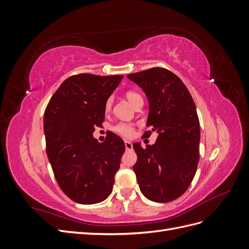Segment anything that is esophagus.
<instances>
[{
	"label": "esophagus",
	"instance_id": "obj_1",
	"mask_svg": "<svg viewBox=\"0 0 249 249\" xmlns=\"http://www.w3.org/2000/svg\"><path fill=\"white\" fill-rule=\"evenodd\" d=\"M124 146H125V149H126V150H130V149H132V147H133L132 142L125 140V141H124Z\"/></svg>",
	"mask_w": 249,
	"mask_h": 249
}]
</instances>
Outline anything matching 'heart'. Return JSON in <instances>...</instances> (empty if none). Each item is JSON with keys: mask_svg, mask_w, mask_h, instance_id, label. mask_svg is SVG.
<instances>
[{"mask_svg": "<svg viewBox=\"0 0 249 249\" xmlns=\"http://www.w3.org/2000/svg\"><path fill=\"white\" fill-rule=\"evenodd\" d=\"M125 97L127 99V101L133 105V106L134 104H136V102L142 100L141 95L136 91H127L125 93ZM111 106H112V99L110 97V99L107 100L106 105H105V109H106V111H109L111 109ZM113 131L116 132L119 135H122L124 137H132L135 132V127H134V124L129 123H119L113 126Z\"/></svg>", "mask_w": 249, "mask_h": 249, "instance_id": "b5f03b06", "label": "heart"}]
</instances>
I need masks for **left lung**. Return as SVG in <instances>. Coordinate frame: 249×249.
I'll return each mask as SVG.
<instances>
[{"label": "left lung", "instance_id": "8db88e82", "mask_svg": "<svg viewBox=\"0 0 249 249\" xmlns=\"http://www.w3.org/2000/svg\"><path fill=\"white\" fill-rule=\"evenodd\" d=\"M148 100L146 131L157 132L153 145L133 144L137 162L133 166L140 191L156 202H169L183 195L196 172L200 130L196 107L184 83L162 67L127 74Z\"/></svg>", "mask_w": 249, "mask_h": 249}]
</instances>
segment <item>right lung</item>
Returning <instances> with one entry per match:
<instances>
[{"label":"right lung","instance_id":"right-lung-1","mask_svg":"<svg viewBox=\"0 0 249 249\" xmlns=\"http://www.w3.org/2000/svg\"><path fill=\"white\" fill-rule=\"evenodd\" d=\"M124 76L80 73L67 78L44 111L47 155L61 190L71 200L92 205L112 192L124 153V142L114 133L100 143L95 126L105 119V105Z\"/></svg>","mask_w":249,"mask_h":249}]
</instances>
